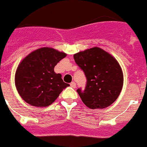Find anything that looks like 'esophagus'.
Here are the masks:
<instances>
[{
  "mask_svg": "<svg viewBox=\"0 0 147 147\" xmlns=\"http://www.w3.org/2000/svg\"><path fill=\"white\" fill-rule=\"evenodd\" d=\"M70 86H71V87H73V88H75L76 87V83L74 82H71V83H70Z\"/></svg>",
  "mask_w": 147,
  "mask_h": 147,
  "instance_id": "1",
  "label": "esophagus"
}]
</instances>
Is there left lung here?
<instances>
[{"label":"left lung","instance_id":"1","mask_svg":"<svg viewBox=\"0 0 147 147\" xmlns=\"http://www.w3.org/2000/svg\"><path fill=\"white\" fill-rule=\"evenodd\" d=\"M74 59L87 78L85 90H77L82 102L91 109H105L114 103L123 85L118 61L97 47L76 53Z\"/></svg>","mask_w":147,"mask_h":147}]
</instances>
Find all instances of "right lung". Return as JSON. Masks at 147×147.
<instances>
[{
	"mask_svg": "<svg viewBox=\"0 0 147 147\" xmlns=\"http://www.w3.org/2000/svg\"><path fill=\"white\" fill-rule=\"evenodd\" d=\"M66 54L51 47L31 52L20 62L15 74V85L21 98L32 106L51 105L69 84L54 70Z\"/></svg>",
	"mask_w": 147,
	"mask_h": 147,
	"instance_id": "right-lung-1",
	"label": "right lung"
}]
</instances>
